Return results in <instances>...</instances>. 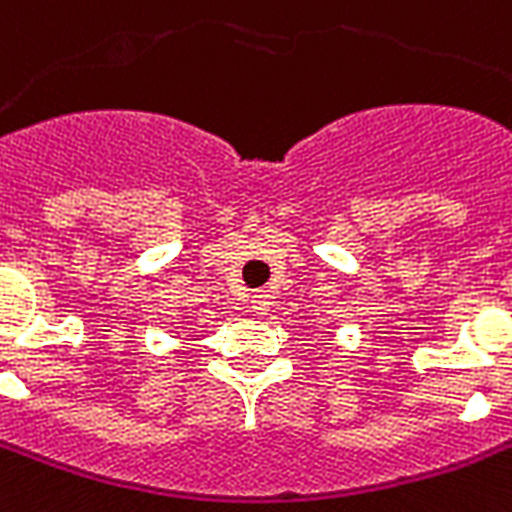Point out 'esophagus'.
I'll return each instance as SVG.
<instances>
[{
    "label": "esophagus",
    "instance_id": "34e87169",
    "mask_svg": "<svg viewBox=\"0 0 512 512\" xmlns=\"http://www.w3.org/2000/svg\"><path fill=\"white\" fill-rule=\"evenodd\" d=\"M249 307H252V313L265 315V313H268V307H270V294L268 292L252 294V299H249Z\"/></svg>",
    "mask_w": 512,
    "mask_h": 512
}]
</instances>
